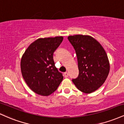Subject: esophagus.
<instances>
[{
	"mask_svg": "<svg viewBox=\"0 0 124 124\" xmlns=\"http://www.w3.org/2000/svg\"><path fill=\"white\" fill-rule=\"evenodd\" d=\"M64 76H65V78H68V72H65V73H64Z\"/></svg>",
	"mask_w": 124,
	"mask_h": 124,
	"instance_id": "1",
	"label": "esophagus"
}]
</instances>
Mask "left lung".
I'll use <instances>...</instances> for the list:
<instances>
[{
  "label": "left lung",
  "mask_w": 124,
  "mask_h": 124,
  "mask_svg": "<svg viewBox=\"0 0 124 124\" xmlns=\"http://www.w3.org/2000/svg\"><path fill=\"white\" fill-rule=\"evenodd\" d=\"M76 52L79 75L72 82L81 92L89 94L103 85L109 72L106 51L96 39L90 35H75L68 37Z\"/></svg>",
  "instance_id": "1"
}]
</instances>
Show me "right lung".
Listing matches in <instances>:
<instances>
[{"instance_id":"right-lung-1","label":"right lung","mask_w":124,"mask_h":124,"mask_svg":"<svg viewBox=\"0 0 124 124\" xmlns=\"http://www.w3.org/2000/svg\"><path fill=\"white\" fill-rule=\"evenodd\" d=\"M62 36L41 38L28 46L21 59V71L25 83L37 94L48 96L60 85L63 76L55 66L54 51L63 41Z\"/></svg>"}]
</instances>
